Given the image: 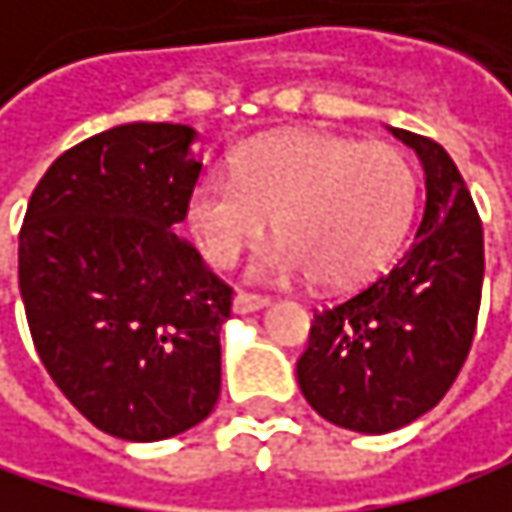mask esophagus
<instances>
[{
	"mask_svg": "<svg viewBox=\"0 0 512 512\" xmlns=\"http://www.w3.org/2000/svg\"><path fill=\"white\" fill-rule=\"evenodd\" d=\"M267 306H270V300L261 297V294H245V291H239V294L233 297V312H236V315L261 312V309H267Z\"/></svg>",
	"mask_w": 512,
	"mask_h": 512,
	"instance_id": "esophagus-1",
	"label": "esophagus"
}]
</instances>
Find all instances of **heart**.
<instances>
[{"label": "heart", "mask_w": 512, "mask_h": 512, "mask_svg": "<svg viewBox=\"0 0 512 512\" xmlns=\"http://www.w3.org/2000/svg\"><path fill=\"white\" fill-rule=\"evenodd\" d=\"M417 200L420 176L399 146L279 131L248 140L233 155V179L200 176L185 218L215 267H233L273 218L279 239L254 258V279L315 276L327 291H348L393 264Z\"/></svg>", "instance_id": "heart-1"}]
</instances>
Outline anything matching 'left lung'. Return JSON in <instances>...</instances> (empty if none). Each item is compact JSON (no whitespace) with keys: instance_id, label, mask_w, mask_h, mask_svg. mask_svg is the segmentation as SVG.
I'll use <instances>...</instances> for the list:
<instances>
[{"instance_id":"8db88e82","label":"left lung","mask_w":512,"mask_h":512,"mask_svg":"<svg viewBox=\"0 0 512 512\" xmlns=\"http://www.w3.org/2000/svg\"><path fill=\"white\" fill-rule=\"evenodd\" d=\"M426 173V209L399 264L354 297L315 312L297 360L306 402L333 426L384 435L432 411L468 360L480 291L483 224L447 149L390 128Z\"/></svg>"}]
</instances>
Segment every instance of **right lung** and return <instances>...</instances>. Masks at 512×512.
Listing matches in <instances>:
<instances>
[{"instance_id":"right-lung-1","label":"right lung","mask_w":512,"mask_h":512,"mask_svg":"<svg viewBox=\"0 0 512 512\" xmlns=\"http://www.w3.org/2000/svg\"><path fill=\"white\" fill-rule=\"evenodd\" d=\"M197 131L128 122L62 152L20 227V297L65 399L122 441H164L221 393L230 288L176 230Z\"/></svg>"}]
</instances>
